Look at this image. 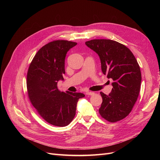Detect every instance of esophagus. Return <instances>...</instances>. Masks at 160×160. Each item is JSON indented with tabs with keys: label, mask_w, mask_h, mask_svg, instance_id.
Here are the masks:
<instances>
[{
	"label": "esophagus",
	"mask_w": 160,
	"mask_h": 160,
	"mask_svg": "<svg viewBox=\"0 0 160 160\" xmlns=\"http://www.w3.org/2000/svg\"><path fill=\"white\" fill-rule=\"evenodd\" d=\"M86 94L88 96H94L95 94V93L93 92H86Z\"/></svg>",
	"instance_id": "esophagus-1"
}]
</instances>
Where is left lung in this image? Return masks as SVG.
<instances>
[{
  "instance_id": "left-lung-1",
  "label": "left lung",
  "mask_w": 160,
  "mask_h": 160,
  "mask_svg": "<svg viewBox=\"0 0 160 160\" xmlns=\"http://www.w3.org/2000/svg\"><path fill=\"white\" fill-rule=\"evenodd\" d=\"M85 44L99 56L103 74L113 80L108 95L100 92V115L109 122L120 121L128 115L139 96L142 79L139 65L130 49L116 41L94 39Z\"/></svg>"
}]
</instances>
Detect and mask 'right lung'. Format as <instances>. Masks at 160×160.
I'll return each mask as SVG.
<instances>
[{"label": "right lung", "instance_id": "obj_1", "mask_svg": "<svg viewBox=\"0 0 160 160\" xmlns=\"http://www.w3.org/2000/svg\"><path fill=\"white\" fill-rule=\"evenodd\" d=\"M77 44L68 40H55L45 45L35 54L27 73L30 100L39 115L57 127L69 125L75 117L79 92H60L58 82L63 80L68 51Z\"/></svg>", "mask_w": 160, "mask_h": 160}]
</instances>
